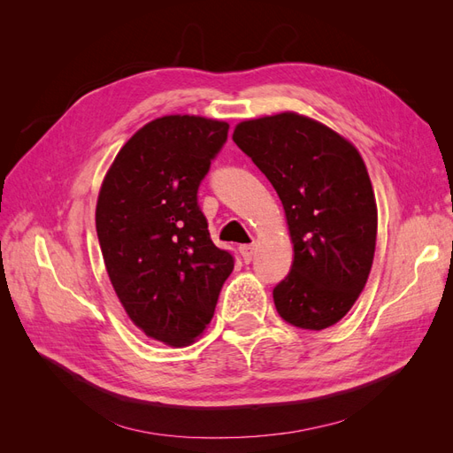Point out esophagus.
<instances>
[{
    "label": "esophagus",
    "mask_w": 453,
    "mask_h": 453,
    "mask_svg": "<svg viewBox=\"0 0 453 453\" xmlns=\"http://www.w3.org/2000/svg\"><path fill=\"white\" fill-rule=\"evenodd\" d=\"M240 255L243 257V263L250 265L253 257H255V245L250 243V245H240Z\"/></svg>",
    "instance_id": "1"
}]
</instances>
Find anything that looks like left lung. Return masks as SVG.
Wrapping results in <instances>:
<instances>
[{
    "label": "left lung",
    "mask_w": 453,
    "mask_h": 453,
    "mask_svg": "<svg viewBox=\"0 0 453 453\" xmlns=\"http://www.w3.org/2000/svg\"><path fill=\"white\" fill-rule=\"evenodd\" d=\"M232 140L276 188L289 225L295 258L273 304L293 326L323 331L351 310L372 268L378 210L359 150L296 113L240 122Z\"/></svg>",
    "instance_id": "obj_1"
}]
</instances>
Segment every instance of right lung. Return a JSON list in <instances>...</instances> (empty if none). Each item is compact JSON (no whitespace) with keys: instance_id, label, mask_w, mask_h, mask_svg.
<instances>
[{"instance_id":"obj_1","label":"right lung","mask_w":453,"mask_h":453,"mask_svg":"<svg viewBox=\"0 0 453 453\" xmlns=\"http://www.w3.org/2000/svg\"><path fill=\"white\" fill-rule=\"evenodd\" d=\"M228 125L190 115L149 122L119 150L96 205L104 263L142 331L187 346L213 318L234 255L210 238L198 187Z\"/></svg>"}]
</instances>
